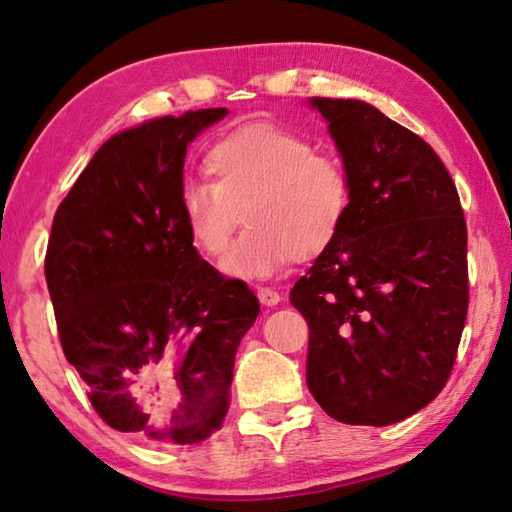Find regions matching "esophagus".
Returning <instances> with one entry per match:
<instances>
[{
    "instance_id": "esophagus-1",
    "label": "esophagus",
    "mask_w": 512,
    "mask_h": 512,
    "mask_svg": "<svg viewBox=\"0 0 512 512\" xmlns=\"http://www.w3.org/2000/svg\"><path fill=\"white\" fill-rule=\"evenodd\" d=\"M257 298H259V302H262L264 307H275L277 302L282 300L280 293L273 291V289H268V287H259L257 289Z\"/></svg>"
}]
</instances>
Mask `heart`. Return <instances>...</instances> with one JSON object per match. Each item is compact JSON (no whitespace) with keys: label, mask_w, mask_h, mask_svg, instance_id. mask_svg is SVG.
Here are the masks:
<instances>
[{"label":"heart","mask_w":512,"mask_h":512,"mask_svg":"<svg viewBox=\"0 0 512 512\" xmlns=\"http://www.w3.org/2000/svg\"><path fill=\"white\" fill-rule=\"evenodd\" d=\"M212 183H189L180 216L192 244L219 257L241 219L248 230L221 259L232 280H266L293 259L309 262L339 239L352 205L343 164L273 124L225 135L205 155Z\"/></svg>","instance_id":"b5f03b06"}]
</instances>
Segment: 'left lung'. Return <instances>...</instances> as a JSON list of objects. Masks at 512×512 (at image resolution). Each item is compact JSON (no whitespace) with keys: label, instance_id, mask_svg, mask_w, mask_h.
Returning a JSON list of instances; mask_svg holds the SVG:
<instances>
[{"label":"left lung","instance_id":"1","mask_svg":"<svg viewBox=\"0 0 512 512\" xmlns=\"http://www.w3.org/2000/svg\"><path fill=\"white\" fill-rule=\"evenodd\" d=\"M352 183L339 239L293 284L307 386L327 415L386 427L452 372L467 316V230L436 151L359 99L311 97Z\"/></svg>","mask_w":512,"mask_h":512}]
</instances>
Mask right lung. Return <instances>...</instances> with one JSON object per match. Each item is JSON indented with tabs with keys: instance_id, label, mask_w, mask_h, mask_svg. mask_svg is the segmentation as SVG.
<instances>
[{
	"instance_id": "1",
	"label": "right lung",
	"mask_w": 512,
	"mask_h": 512,
	"mask_svg": "<svg viewBox=\"0 0 512 512\" xmlns=\"http://www.w3.org/2000/svg\"><path fill=\"white\" fill-rule=\"evenodd\" d=\"M228 108L126 128L54 216L45 277L60 345L112 429L196 445L221 427L259 300L198 255L180 216L185 155Z\"/></svg>"
}]
</instances>
